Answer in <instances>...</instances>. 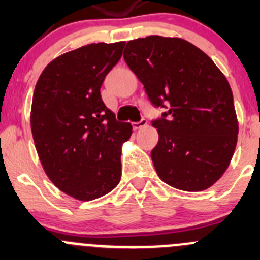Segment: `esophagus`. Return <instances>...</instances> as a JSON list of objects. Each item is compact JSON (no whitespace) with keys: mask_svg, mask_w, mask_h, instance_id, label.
I'll use <instances>...</instances> for the list:
<instances>
[{"mask_svg":"<svg viewBox=\"0 0 260 260\" xmlns=\"http://www.w3.org/2000/svg\"><path fill=\"white\" fill-rule=\"evenodd\" d=\"M146 124H147V119H146V118H141V119L138 120V122H133L132 123V127H133V129H140V128L145 127Z\"/></svg>","mask_w":260,"mask_h":260,"instance_id":"esophagus-1","label":"esophagus"}]
</instances>
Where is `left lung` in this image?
<instances>
[{"label":"left lung","mask_w":260,"mask_h":260,"mask_svg":"<svg viewBox=\"0 0 260 260\" xmlns=\"http://www.w3.org/2000/svg\"><path fill=\"white\" fill-rule=\"evenodd\" d=\"M124 61L161 117L151 157L159 179L183 191H201L221 177L234 154L238 120L226 78L200 49L177 38L128 41Z\"/></svg>","instance_id":"left-lung-1"}]
</instances>
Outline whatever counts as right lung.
Segmentation results:
<instances>
[{
    "label": "right lung",
    "mask_w": 260,
    "mask_h": 260,
    "mask_svg": "<svg viewBox=\"0 0 260 260\" xmlns=\"http://www.w3.org/2000/svg\"><path fill=\"white\" fill-rule=\"evenodd\" d=\"M124 41L90 44L52 60L36 83L31 131L40 161L57 188L94 200L119 183L120 145L132 125L118 122L101 86L122 56Z\"/></svg>",
    "instance_id": "obj_1"
}]
</instances>
